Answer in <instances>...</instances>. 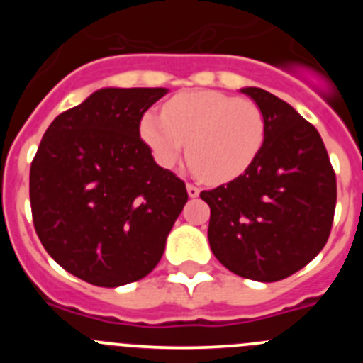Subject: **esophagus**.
I'll list each match as a JSON object with an SVG mask.
<instances>
[{"instance_id":"esophagus-1","label":"esophagus","mask_w":363,"mask_h":363,"mask_svg":"<svg viewBox=\"0 0 363 363\" xmlns=\"http://www.w3.org/2000/svg\"><path fill=\"white\" fill-rule=\"evenodd\" d=\"M187 192H189V196H191V198H196L198 194H200V189H198L196 185L187 184Z\"/></svg>"}]
</instances>
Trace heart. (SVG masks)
Here are the masks:
<instances>
[{
	"label": "heart",
	"mask_w": 363,
	"mask_h": 363,
	"mask_svg": "<svg viewBox=\"0 0 363 363\" xmlns=\"http://www.w3.org/2000/svg\"><path fill=\"white\" fill-rule=\"evenodd\" d=\"M142 136L162 167H172L187 147L192 171L209 184L236 179L252 165L265 140V120L252 99L218 91L182 92L147 112Z\"/></svg>",
	"instance_id": "1"
}]
</instances>
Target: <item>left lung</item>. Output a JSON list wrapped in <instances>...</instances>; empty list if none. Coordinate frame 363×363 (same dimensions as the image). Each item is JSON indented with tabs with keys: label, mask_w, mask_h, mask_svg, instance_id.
I'll list each match as a JSON object with an SVG mask.
<instances>
[{
	"label": "left lung",
	"mask_w": 363,
	"mask_h": 363,
	"mask_svg": "<svg viewBox=\"0 0 363 363\" xmlns=\"http://www.w3.org/2000/svg\"><path fill=\"white\" fill-rule=\"evenodd\" d=\"M242 92L264 114V145L242 176L200 198L211 207L209 243L220 264L249 280L278 281L327 243L336 176L314 125L264 89Z\"/></svg>",
	"instance_id": "left-lung-1"
}]
</instances>
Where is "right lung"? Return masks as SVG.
Instances as JSON below:
<instances>
[{"label": "right lung", "mask_w": 363, "mask_h": 363, "mask_svg": "<svg viewBox=\"0 0 363 363\" xmlns=\"http://www.w3.org/2000/svg\"><path fill=\"white\" fill-rule=\"evenodd\" d=\"M167 89H101L62 112L30 165L34 229L57 264L98 287L142 280L187 203L140 123Z\"/></svg>", "instance_id": "add662e5"}]
</instances>
